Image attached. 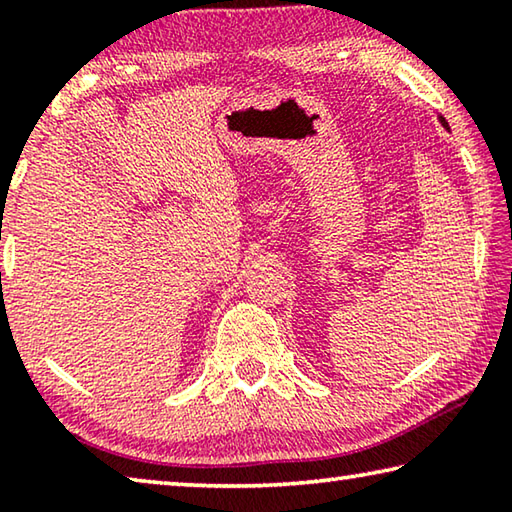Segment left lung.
<instances>
[{
	"mask_svg": "<svg viewBox=\"0 0 512 512\" xmlns=\"http://www.w3.org/2000/svg\"><path fill=\"white\" fill-rule=\"evenodd\" d=\"M438 121H440V124H443V128H447V131H449V124H447V119L443 115H438Z\"/></svg>",
	"mask_w": 512,
	"mask_h": 512,
	"instance_id": "1",
	"label": "left lung"
}]
</instances>
